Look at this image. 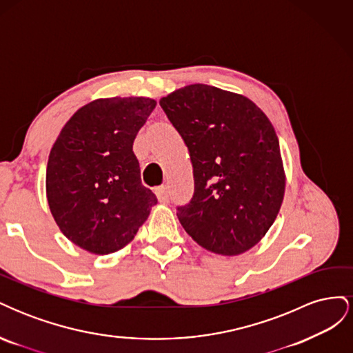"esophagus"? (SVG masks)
<instances>
[{
    "mask_svg": "<svg viewBox=\"0 0 353 353\" xmlns=\"http://www.w3.org/2000/svg\"><path fill=\"white\" fill-rule=\"evenodd\" d=\"M156 196H157V200L160 203H168V200H169V191H168L166 187H159L156 190Z\"/></svg>",
    "mask_w": 353,
    "mask_h": 353,
    "instance_id": "1",
    "label": "esophagus"
}]
</instances>
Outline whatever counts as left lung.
<instances>
[{
	"label": "left lung",
	"instance_id": "1",
	"mask_svg": "<svg viewBox=\"0 0 353 353\" xmlns=\"http://www.w3.org/2000/svg\"><path fill=\"white\" fill-rule=\"evenodd\" d=\"M193 165L194 196L178 219L203 249L237 256L268 232L283 205L279 137L250 99L205 83L160 99Z\"/></svg>",
	"mask_w": 353,
	"mask_h": 353
}]
</instances>
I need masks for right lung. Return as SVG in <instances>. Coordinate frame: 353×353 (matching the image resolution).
Listing matches in <instances>:
<instances>
[{
  "label": "right lung",
  "instance_id": "1",
  "mask_svg": "<svg viewBox=\"0 0 353 353\" xmlns=\"http://www.w3.org/2000/svg\"><path fill=\"white\" fill-rule=\"evenodd\" d=\"M154 108L148 97L97 99L61 128L48 156L47 200L60 231L78 248L94 254L123 249L157 203L141 184L132 152Z\"/></svg>",
  "mask_w": 353,
  "mask_h": 353
}]
</instances>
